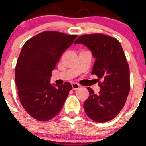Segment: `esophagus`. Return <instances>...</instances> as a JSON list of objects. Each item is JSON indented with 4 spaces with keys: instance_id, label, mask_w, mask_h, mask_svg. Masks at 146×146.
<instances>
[{
    "instance_id": "1",
    "label": "esophagus",
    "mask_w": 146,
    "mask_h": 146,
    "mask_svg": "<svg viewBox=\"0 0 146 146\" xmlns=\"http://www.w3.org/2000/svg\"><path fill=\"white\" fill-rule=\"evenodd\" d=\"M80 85H78V83H72V88L73 90H77L80 88Z\"/></svg>"
}]
</instances>
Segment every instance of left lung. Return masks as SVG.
Returning <instances> with one entry per match:
<instances>
[{"label": "left lung", "mask_w": 146, "mask_h": 146, "mask_svg": "<svg viewBox=\"0 0 146 146\" xmlns=\"http://www.w3.org/2000/svg\"><path fill=\"white\" fill-rule=\"evenodd\" d=\"M75 44L86 46L95 58L92 74L98 76L100 91L88 88L89 98L83 104L87 115L96 122L115 118L126 103L130 90V71L120 42L104 34L79 36Z\"/></svg>", "instance_id": "left-lung-1"}]
</instances>
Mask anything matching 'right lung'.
Segmentation results:
<instances>
[{
	"instance_id": "obj_1",
	"label": "right lung",
	"mask_w": 146,
	"mask_h": 146,
	"mask_svg": "<svg viewBox=\"0 0 146 146\" xmlns=\"http://www.w3.org/2000/svg\"><path fill=\"white\" fill-rule=\"evenodd\" d=\"M78 35L44 31L23 45L15 66V83L23 108L40 121H46L60 112L72 89L70 82L54 86L51 72L61 54Z\"/></svg>"
}]
</instances>
